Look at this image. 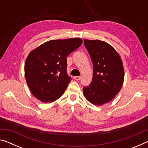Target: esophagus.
Segmentation results:
<instances>
[{
	"label": "esophagus",
	"instance_id": "obj_1",
	"mask_svg": "<svg viewBox=\"0 0 148 148\" xmlns=\"http://www.w3.org/2000/svg\"><path fill=\"white\" fill-rule=\"evenodd\" d=\"M74 79H75L76 81H79L81 79V77L80 76H75L73 77Z\"/></svg>",
	"mask_w": 148,
	"mask_h": 148
}]
</instances>
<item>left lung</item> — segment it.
<instances>
[{"label":"left lung","instance_id":"left-lung-1","mask_svg":"<svg viewBox=\"0 0 148 148\" xmlns=\"http://www.w3.org/2000/svg\"><path fill=\"white\" fill-rule=\"evenodd\" d=\"M93 64L91 83L83 87V94L90 103L102 105L112 100L123 85L124 71L120 56L108 43L84 40Z\"/></svg>","mask_w":148,"mask_h":148}]
</instances>
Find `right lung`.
I'll return each mask as SVG.
<instances>
[{
	"label": "right lung",
	"instance_id": "right-lung-1",
	"mask_svg": "<svg viewBox=\"0 0 148 148\" xmlns=\"http://www.w3.org/2000/svg\"><path fill=\"white\" fill-rule=\"evenodd\" d=\"M82 43L81 38H77L50 40L29 53L24 71L34 96L44 103L62 96L71 81L67 72V57Z\"/></svg>",
	"mask_w": 148,
	"mask_h": 148
}]
</instances>
